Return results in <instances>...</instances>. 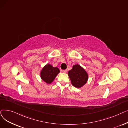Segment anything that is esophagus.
Returning a JSON list of instances; mask_svg holds the SVG:
<instances>
[{
  "mask_svg": "<svg viewBox=\"0 0 128 128\" xmlns=\"http://www.w3.org/2000/svg\"><path fill=\"white\" fill-rule=\"evenodd\" d=\"M62 72H63V73H66V72H67V70H62Z\"/></svg>",
  "mask_w": 128,
  "mask_h": 128,
  "instance_id": "34e87169",
  "label": "esophagus"
}]
</instances>
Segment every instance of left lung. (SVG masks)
Segmentation results:
<instances>
[{"label":"left lung","instance_id":"1","mask_svg":"<svg viewBox=\"0 0 128 128\" xmlns=\"http://www.w3.org/2000/svg\"><path fill=\"white\" fill-rule=\"evenodd\" d=\"M68 75L72 84L76 88L84 86L88 80V75L86 71L78 64L73 66V68L68 71Z\"/></svg>","mask_w":128,"mask_h":128}]
</instances>
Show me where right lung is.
I'll return each instance as SVG.
<instances>
[{
	"label": "right lung",
	"instance_id": "right-lung-1",
	"mask_svg": "<svg viewBox=\"0 0 128 128\" xmlns=\"http://www.w3.org/2000/svg\"><path fill=\"white\" fill-rule=\"evenodd\" d=\"M59 73L60 70L58 68H54L51 65L47 64L41 72V77L43 81L50 84Z\"/></svg>",
	"mask_w": 128,
	"mask_h": 128
}]
</instances>
